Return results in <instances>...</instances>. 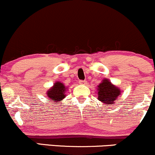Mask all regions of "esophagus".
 <instances>
[{"instance_id": "obj_1", "label": "esophagus", "mask_w": 155, "mask_h": 155, "mask_svg": "<svg viewBox=\"0 0 155 155\" xmlns=\"http://www.w3.org/2000/svg\"><path fill=\"white\" fill-rule=\"evenodd\" d=\"M79 83H80V84H81V85H86V83H87L86 81H81Z\"/></svg>"}]
</instances>
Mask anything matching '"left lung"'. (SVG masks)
Returning a JSON list of instances; mask_svg holds the SVG:
<instances>
[{
	"mask_svg": "<svg viewBox=\"0 0 155 155\" xmlns=\"http://www.w3.org/2000/svg\"><path fill=\"white\" fill-rule=\"evenodd\" d=\"M97 90L98 94L97 99L107 106L113 105L121 94L119 87L113 84L107 78L102 80L97 86Z\"/></svg>",
	"mask_w": 155,
	"mask_h": 155,
	"instance_id": "obj_1",
	"label": "left lung"
}]
</instances>
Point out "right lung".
Segmentation results:
<instances>
[{"label":"right lung","instance_id":"right-lung-1","mask_svg":"<svg viewBox=\"0 0 155 155\" xmlns=\"http://www.w3.org/2000/svg\"><path fill=\"white\" fill-rule=\"evenodd\" d=\"M68 87H66L64 83L60 81L55 82L53 86L47 91V96L49 98L50 101L53 102L59 103L60 101L63 100L66 97V92L67 91Z\"/></svg>","mask_w":155,"mask_h":155}]
</instances>
